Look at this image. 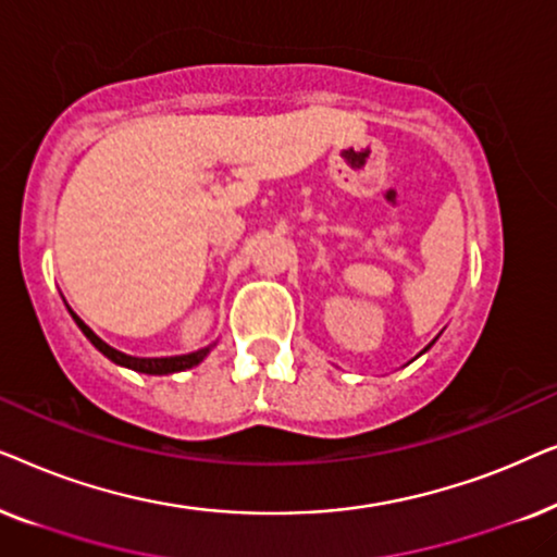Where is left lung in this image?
Wrapping results in <instances>:
<instances>
[{"label": "left lung", "mask_w": 557, "mask_h": 557, "mask_svg": "<svg viewBox=\"0 0 557 557\" xmlns=\"http://www.w3.org/2000/svg\"><path fill=\"white\" fill-rule=\"evenodd\" d=\"M425 349H429V347H425Z\"/></svg>", "instance_id": "8db88e82"}]
</instances>
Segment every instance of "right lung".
<instances>
[{"label": "right lung", "mask_w": 557, "mask_h": 557, "mask_svg": "<svg viewBox=\"0 0 557 557\" xmlns=\"http://www.w3.org/2000/svg\"><path fill=\"white\" fill-rule=\"evenodd\" d=\"M73 319H75V324L81 326V332L90 339V345L98 349V352H103L111 362L124 364V368L136 370V372H147V375H170V372L189 370V368H195V364H200L205 360V355L210 352V347H205V349H197V352H193V355H180V357H132V355H124V352H119V349L106 345V342L101 337H96V334L90 332L88 326L83 324L75 314H73Z\"/></svg>", "instance_id": "right-lung-1"}]
</instances>
